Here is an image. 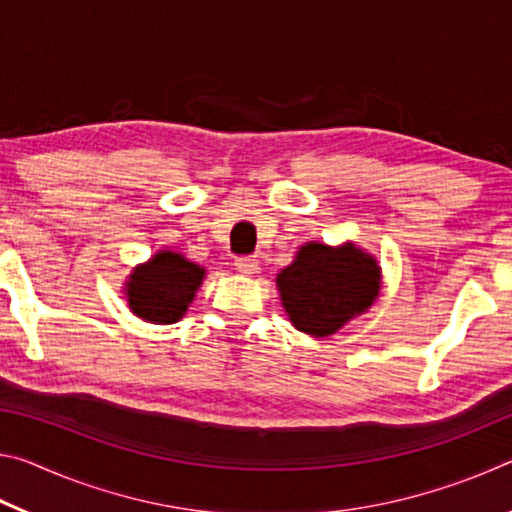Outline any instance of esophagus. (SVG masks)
Instances as JSON below:
<instances>
[{
    "mask_svg": "<svg viewBox=\"0 0 512 512\" xmlns=\"http://www.w3.org/2000/svg\"><path fill=\"white\" fill-rule=\"evenodd\" d=\"M235 268L241 275H255L259 271V262L253 257H239L235 262Z\"/></svg>",
    "mask_w": 512,
    "mask_h": 512,
    "instance_id": "obj_1",
    "label": "esophagus"
}]
</instances>
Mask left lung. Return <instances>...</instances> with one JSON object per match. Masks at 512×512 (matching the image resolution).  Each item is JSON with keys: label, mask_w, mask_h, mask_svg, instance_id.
Masks as SVG:
<instances>
[{"label": "left lung", "mask_w": 512, "mask_h": 512, "mask_svg": "<svg viewBox=\"0 0 512 512\" xmlns=\"http://www.w3.org/2000/svg\"><path fill=\"white\" fill-rule=\"evenodd\" d=\"M277 293L291 325L314 339H325L375 305L381 266L354 241L329 246L307 241L275 277Z\"/></svg>", "instance_id": "1"}]
</instances>
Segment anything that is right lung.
<instances>
[{
  "mask_svg": "<svg viewBox=\"0 0 512 512\" xmlns=\"http://www.w3.org/2000/svg\"><path fill=\"white\" fill-rule=\"evenodd\" d=\"M203 280V266L178 250L162 248L149 262L133 268L121 291L137 318L153 325H171L187 314Z\"/></svg>",
  "mask_w": 512,
  "mask_h": 512,
  "instance_id": "1",
  "label": "right lung"
}]
</instances>
